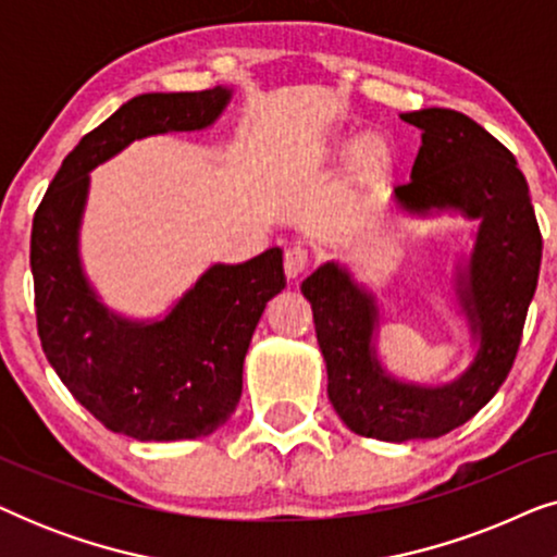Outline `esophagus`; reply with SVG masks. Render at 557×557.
<instances>
[{
	"instance_id": "1",
	"label": "esophagus",
	"mask_w": 557,
	"mask_h": 557,
	"mask_svg": "<svg viewBox=\"0 0 557 557\" xmlns=\"http://www.w3.org/2000/svg\"><path fill=\"white\" fill-rule=\"evenodd\" d=\"M309 265V256L304 248H288L286 256H284V271H286V278L288 281H296L301 276L304 271H307Z\"/></svg>"
}]
</instances>
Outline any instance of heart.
Segmentation results:
<instances>
[{"mask_svg":"<svg viewBox=\"0 0 557 557\" xmlns=\"http://www.w3.org/2000/svg\"><path fill=\"white\" fill-rule=\"evenodd\" d=\"M352 157V177L360 187H383L393 177L395 147L393 141L383 134H368L364 139H357L355 134L337 136L326 149V162H342V159Z\"/></svg>","mask_w":557,"mask_h":557,"instance_id":"heart-1","label":"heart"}]
</instances>
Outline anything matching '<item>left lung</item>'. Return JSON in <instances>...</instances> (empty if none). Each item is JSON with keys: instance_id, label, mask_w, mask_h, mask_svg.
I'll use <instances>...</instances> for the list:
<instances>
[{"instance_id": "8db88e82", "label": "left lung", "mask_w": 557, "mask_h": 557, "mask_svg": "<svg viewBox=\"0 0 557 557\" xmlns=\"http://www.w3.org/2000/svg\"><path fill=\"white\" fill-rule=\"evenodd\" d=\"M400 119L421 128V149L408 185L395 187V205L410 215L451 210L479 220L467 269L456 273L474 360L444 385L393 377L377 360L375 294L337 261L319 265L301 284L334 410L349 431L393 444L444 436L494 398L520 349L543 258V235L512 151L459 111L421 109Z\"/></svg>"}]
</instances>
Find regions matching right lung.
I'll use <instances>...</instances> for the list:
<instances>
[{
  "label": "right lung",
  "instance_id": "1",
  "mask_svg": "<svg viewBox=\"0 0 557 557\" xmlns=\"http://www.w3.org/2000/svg\"><path fill=\"white\" fill-rule=\"evenodd\" d=\"M231 96V88L215 86L126 101L63 159L33 220L29 265L48 362L106 429L136 441L200 438L231 418L258 319L286 286L284 258L281 248H269L246 263H215L166 317H121L83 273L88 172L144 136L208 128Z\"/></svg>",
  "mask_w": 557,
  "mask_h": 557
}]
</instances>
